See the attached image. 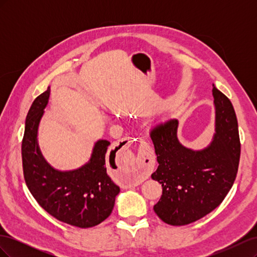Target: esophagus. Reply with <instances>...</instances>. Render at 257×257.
Instances as JSON below:
<instances>
[{"instance_id":"1","label":"esophagus","mask_w":257,"mask_h":257,"mask_svg":"<svg viewBox=\"0 0 257 257\" xmlns=\"http://www.w3.org/2000/svg\"><path fill=\"white\" fill-rule=\"evenodd\" d=\"M124 145L125 146H130L133 141H132V138L127 137V138H124L123 141ZM142 146L144 148V151L142 153V157H141V161L137 164V166H135L134 168H127L125 170V173H124V176L126 178V181L127 183H131V180H135V178H139L143 175H147L149 173V166H150V158L149 155H148V151H147V144L145 142H141Z\"/></svg>"}]
</instances>
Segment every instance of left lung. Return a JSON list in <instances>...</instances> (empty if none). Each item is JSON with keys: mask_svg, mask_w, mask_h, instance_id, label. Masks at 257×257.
<instances>
[{"mask_svg": "<svg viewBox=\"0 0 257 257\" xmlns=\"http://www.w3.org/2000/svg\"><path fill=\"white\" fill-rule=\"evenodd\" d=\"M215 133L206 148L193 150L178 139V120L153 126L150 137L159 163L151 175L163 193L154 212L169 225L181 226L204 217L219 206L237 176L240 141L230 100L215 87Z\"/></svg>", "mask_w": 257, "mask_h": 257, "instance_id": "left-lung-1", "label": "left lung"}]
</instances>
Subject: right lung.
<instances>
[{"label":"right lung","instance_id":"right-lung-1","mask_svg":"<svg viewBox=\"0 0 257 257\" xmlns=\"http://www.w3.org/2000/svg\"><path fill=\"white\" fill-rule=\"evenodd\" d=\"M49 95L50 87L34 99L27 114L21 146L23 176L33 197L53 217L76 227H93L110 215L120 192L107 175L106 153L110 143L97 141L89 162L79 168H53L43 157L37 142Z\"/></svg>","mask_w":257,"mask_h":257}]
</instances>
